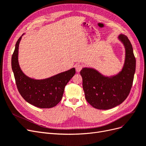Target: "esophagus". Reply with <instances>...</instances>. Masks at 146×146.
<instances>
[{
	"label": "esophagus",
	"instance_id": "esophagus-1",
	"mask_svg": "<svg viewBox=\"0 0 146 146\" xmlns=\"http://www.w3.org/2000/svg\"><path fill=\"white\" fill-rule=\"evenodd\" d=\"M75 68H76V72H79L80 70H82V66L81 64H76V66H75Z\"/></svg>",
	"mask_w": 146,
	"mask_h": 146
}]
</instances>
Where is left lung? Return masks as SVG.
Returning <instances> with one entry per match:
<instances>
[{"mask_svg":"<svg viewBox=\"0 0 146 146\" xmlns=\"http://www.w3.org/2000/svg\"><path fill=\"white\" fill-rule=\"evenodd\" d=\"M118 40L125 50V61L119 72L108 76L91 67H84L80 72L85 99L96 109L106 110L120 105L132 87L136 68L132 46L125 35L120 34Z\"/></svg>","mask_w":146,"mask_h":146,"instance_id":"left-lung-1","label":"left lung"}]
</instances>
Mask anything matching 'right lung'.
Wrapping results in <instances>:
<instances>
[{"instance_id": "add662e5", "label": "right lung", "mask_w": 146, "mask_h": 146, "mask_svg": "<svg viewBox=\"0 0 146 146\" xmlns=\"http://www.w3.org/2000/svg\"><path fill=\"white\" fill-rule=\"evenodd\" d=\"M23 35L16 42L11 58L12 70L18 90L30 104L40 108H53L62 99L65 87L76 73L75 68L42 79L28 76L21 70L19 62V44Z\"/></svg>"}]
</instances>
